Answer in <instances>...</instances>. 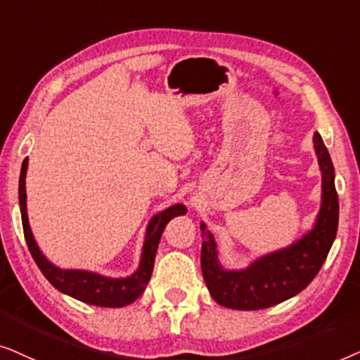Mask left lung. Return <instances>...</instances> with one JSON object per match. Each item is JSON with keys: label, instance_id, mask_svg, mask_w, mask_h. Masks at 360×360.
Returning a JSON list of instances; mask_svg holds the SVG:
<instances>
[{"label": "left lung", "instance_id": "obj_1", "mask_svg": "<svg viewBox=\"0 0 360 360\" xmlns=\"http://www.w3.org/2000/svg\"><path fill=\"white\" fill-rule=\"evenodd\" d=\"M314 148L323 172V205L314 229L301 240L260 258L247 270L225 271L217 262L214 236L204 224L200 225V268L205 285L219 304L242 311L270 308L298 295L318 275L336 238L339 199L333 161L319 133H314Z\"/></svg>", "mask_w": 360, "mask_h": 360}]
</instances>
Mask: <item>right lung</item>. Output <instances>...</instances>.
I'll use <instances>...</instances> for the list:
<instances>
[{"label":"right lung","mask_w":360,"mask_h":360,"mask_svg":"<svg viewBox=\"0 0 360 360\" xmlns=\"http://www.w3.org/2000/svg\"><path fill=\"white\" fill-rule=\"evenodd\" d=\"M26 169H27V158L22 161L21 176H19V205H21V219L24 238H26L27 248H30L36 265L39 266L49 283L56 286L62 293L72 296V298L84 301V303L105 306V308H120L127 306L135 301L143 291H145L148 281H150L153 266H155V257L160 238L166 224L176 215L186 214V207L181 204L172 205V207L162 210L156 217H153L146 232L145 247H143V257L140 268L136 273H133L128 278H105L97 273L82 271V270H59L52 263H49L37 248L34 237H32L30 222H27L26 214Z\"/></svg>","instance_id":"right-lung-1"}]
</instances>
